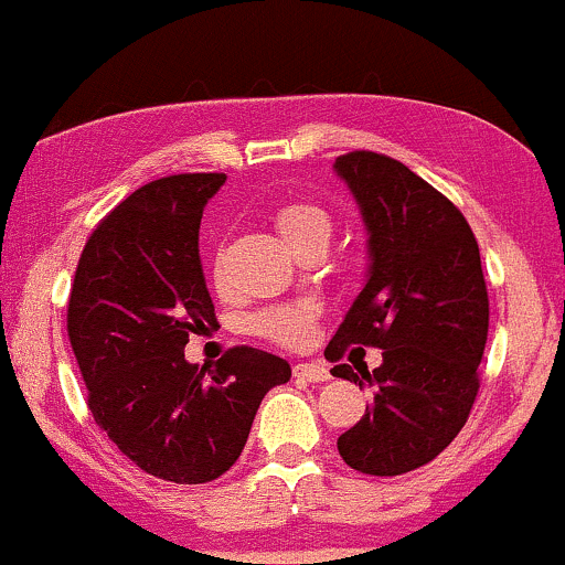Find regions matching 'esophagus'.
Wrapping results in <instances>:
<instances>
[{
    "instance_id": "34e87169",
    "label": "esophagus",
    "mask_w": 565,
    "mask_h": 565,
    "mask_svg": "<svg viewBox=\"0 0 565 565\" xmlns=\"http://www.w3.org/2000/svg\"><path fill=\"white\" fill-rule=\"evenodd\" d=\"M294 377L305 382H329L331 372L323 366V363H296Z\"/></svg>"
}]
</instances>
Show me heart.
Instances as JSON below:
<instances>
[{"mask_svg":"<svg viewBox=\"0 0 565 565\" xmlns=\"http://www.w3.org/2000/svg\"><path fill=\"white\" fill-rule=\"evenodd\" d=\"M271 221H275L277 234L282 236V242L290 250L301 239H307V236L331 234L329 212L312 202H285L275 210ZM312 309L285 305L253 315L247 329L256 333V337L269 339V342L285 344V348H299V344L307 342L309 333H312Z\"/></svg>","mask_w":565,"mask_h":565,"instance_id":"b5f03b06","label":"heart"}]
</instances>
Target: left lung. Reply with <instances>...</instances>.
<instances>
[{"label":"left lung","mask_w":565,"mask_h":565,"mask_svg":"<svg viewBox=\"0 0 565 565\" xmlns=\"http://www.w3.org/2000/svg\"><path fill=\"white\" fill-rule=\"evenodd\" d=\"M361 204L369 232V280L326 348L380 347L374 373L349 364L333 377L366 382V415L339 436L344 463L396 477L434 460L469 420L488 342L490 301L477 236L445 193L402 161L353 150L333 163Z\"/></svg>","instance_id":"8db88e82"}]
</instances>
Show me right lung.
I'll return each mask as SVG.
<instances>
[{"mask_svg": "<svg viewBox=\"0 0 565 565\" xmlns=\"http://www.w3.org/2000/svg\"><path fill=\"white\" fill-rule=\"evenodd\" d=\"M223 172L137 188L90 232L66 305V333L96 426L131 463L178 484L212 482L245 450L260 398L290 380L282 358L236 344L215 366L185 361L215 329L199 223Z\"/></svg>", "mask_w": 565, "mask_h": 565, "instance_id": "right-lung-1", "label": "right lung"}]
</instances>
